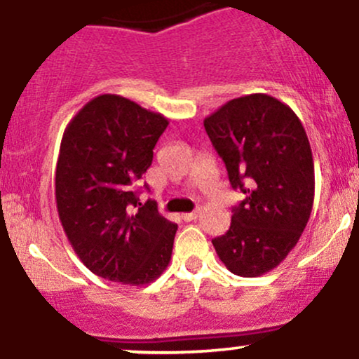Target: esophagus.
<instances>
[{
    "mask_svg": "<svg viewBox=\"0 0 359 359\" xmlns=\"http://www.w3.org/2000/svg\"><path fill=\"white\" fill-rule=\"evenodd\" d=\"M200 214H202V210L196 209V210H194V212H188V214H183V215H181V217H183L187 222H190V221H195V219L198 217Z\"/></svg>",
    "mask_w": 359,
    "mask_h": 359,
    "instance_id": "esophagus-1",
    "label": "esophagus"
}]
</instances>
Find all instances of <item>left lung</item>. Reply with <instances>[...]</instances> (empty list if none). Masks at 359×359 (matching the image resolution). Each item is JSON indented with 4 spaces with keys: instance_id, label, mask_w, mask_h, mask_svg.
Returning <instances> with one entry per match:
<instances>
[{
    "instance_id": "obj_1",
    "label": "left lung",
    "mask_w": 359,
    "mask_h": 359,
    "mask_svg": "<svg viewBox=\"0 0 359 359\" xmlns=\"http://www.w3.org/2000/svg\"><path fill=\"white\" fill-rule=\"evenodd\" d=\"M203 126L233 190L245 194L212 245L233 273L262 276L287 257L310 219L315 169L306 132L291 107L267 94L226 102Z\"/></svg>"
}]
</instances>
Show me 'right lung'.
<instances>
[{"label":"right lung","instance_id":"right-lung-1","mask_svg":"<svg viewBox=\"0 0 359 359\" xmlns=\"http://www.w3.org/2000/svg\"><path fill=\"white\" fill-rule=\"evenodd\" d=\"M169 121L114 94L87 102L68 123L56 165V207L68 241L102 279L142 286L171 260L178 226L137 184ZM149 190L147 184H144Z\"/></svg>","mask_w":359,"mask_h":359}]
</instances>
